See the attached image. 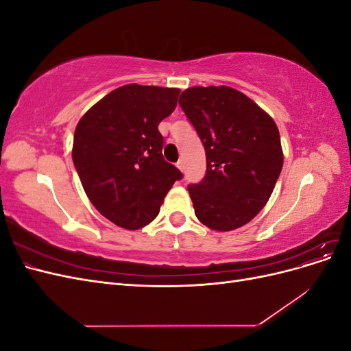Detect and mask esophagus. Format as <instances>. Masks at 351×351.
Returning a JSON list of instances; mask_svg holds the SVG:
<instances>
[{"label":"esophagus","instance_id":"esophagus-1","mask_svg":"<svg viewBox=\"0 0 351 351\" xmlns=\"http://www.w3.org/2000/svg\"><path fill=\"white\" fill-rule=\"evenodd\" d=\"M177 168L180 169V171H184V162L182 161V159H180V161L177 162Z\"/></svg>","mask_w":351,"mask_h":351}]
</instances>
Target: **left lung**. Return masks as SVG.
Segmentation results:
<instances>
[{
  "label": "left lung",
  "mask_w": 351,
  "mask_h": 351,
  "mask_svg": "<svg viewBox=\"0 0 351 351\" xmlns=\"http://www.w3.org/2000/svg\"><path fill=\"white\" fill-rule=\"evenodd\" d=\"M206 154V174L187 190L197 219L217 231L243 227L272 195L282 168L278 127L246 95L195 86L180 97Z\"/></svg>",
  "instance_id": "left-lung-1"
}]
</instances>
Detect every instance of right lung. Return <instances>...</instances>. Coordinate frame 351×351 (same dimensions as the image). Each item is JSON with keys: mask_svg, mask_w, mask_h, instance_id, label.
<instances>
[{"mask_svg": "<svg viewBox=\"0 0 351 351\" xmlns=\"http://www.w3.org/2000/svg\"><path fill=\"white\" fill-rule=\"evenodd\" d=\"M180 89L125 84L84 114L74 130L73 162L92 205L115 226L139 230L159 214L183 174L162 156L158 125Z\"/></svg>", "mask_w": 351, "mask_h": 351, "instance_id": "add662e5", "label": "right lung"}]
</instances>
